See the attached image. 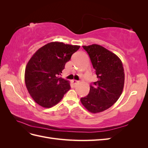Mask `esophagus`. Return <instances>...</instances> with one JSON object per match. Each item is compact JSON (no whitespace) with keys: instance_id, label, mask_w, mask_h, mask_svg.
Returning <instances> with one entry per match:
<instances>
[{"instance_id":"34e87169","label":"esophagus","mask_w":148,"mask_h":148,"mask_svg":"<svg viewBox=\"0 0 148 148\" xmlns=\"http://www.w3.org/2000/svg\"><path fill=\"white\" fill-rule=\"evenodd\" d=\"M71 83H72V84L73 85H76L77 83H78V81H77V80H75V79H73L72 81H71Z\"/></svg>"}]
</instances>
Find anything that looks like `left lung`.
Here are the masks:
<instances>
[{"mask_svg":"<svg viewBox=\"0 0 148 148\" xmlns=\"http://www.w3.org/2000/svg\"><path fill=\"white\" fill-rule=\"evenodd\" d=\"M83 47L90 57L98 80L90 86L88 95L80 101L90 112H101L110 108L122 95L125 82L123 64L117 55L98 44Z\"/></svg>","mask_w":148,"mask_h":148,"instance_id":"left-lung-1","label":"left lung"}]
</instances>
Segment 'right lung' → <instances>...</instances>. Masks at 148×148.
<instances>
[{"label": "right lung", "instance_id": "right-lung-1", "mask_svg": "<svg viewBox=\"0 0 148 148\" xmlns=\"http://www.w3.org/2000/svg\"><path fill=\"white\" fill-rule=\"evenodd\" d=\"M79 47L52 42L39 48L31 57L26 66L25 82L29 94L38 104L45 108L54 106L70 89V82L59 75Z\"/></svg>", "mask_w": 148, "mask_h": 148}]
</instances>
